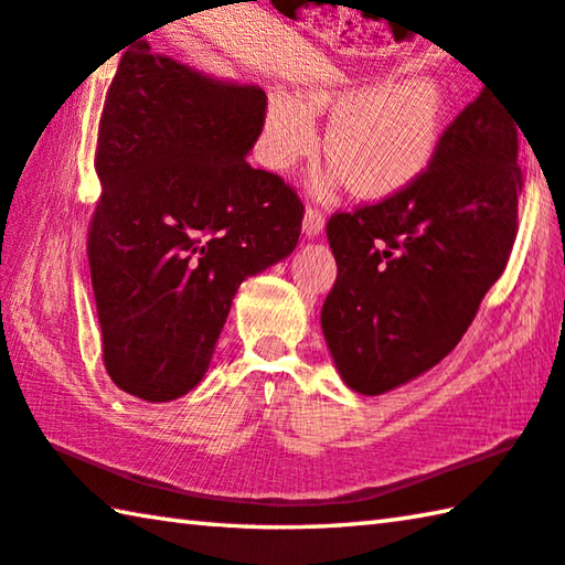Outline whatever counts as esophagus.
I'll use <instances>...</instances> for the list:
<instances>
[{"label":"esophagus","instance_id":"1","mask_svg":"<svg viewBox=\"0 0 565 565\" xmlns=\"http://www.w3.org/2000/svg\"><path fill=\"white\" fill-rule=\"evenodd\" d=\"M322 227H324V213L320 207L310 205L302 217V233L308 237H318L322 233Z\"/></svg>","mask_w":565,"mask_h":565}]
</instances>
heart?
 Instances as JSON below:
<instances>
[{"mask_svg": "<svg viewBox=\"0 0 565 565\" xmlns=\"http://www.w3.org/2000/svg\"><path fill=\"white\" fill-rule=\"evenodd\" d=\"M324 151L332 166L312 181L330 191L348 178L360 198L402 191L427 171L447 118V92L431 76H409L377 86H312L302 102L273 94L265 114L263 161L285 173L318 143L312 114H328Z\"/></svg>", "mask_w": 565, "mask_h": 565, "instance_id": "1", "label": "heart"}]
</instances>
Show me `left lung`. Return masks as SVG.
I'll return each mask as SVG.
<instances>
[{"instance_id": "8db88e82", "label": "left lung", "mask_w": 565, "mask_h": 565, "mask_svg": "<svg viewBox=\"0 0 565 565\" xmlns=\"http://www.w3.org/2000/svg\"><path fill=\"white\" fill-rule=\"evenodd\" d=\"M519 128L483 88L417 181L330 217L338 280L320 322L350 390L374 397L419 377L477 318L519 231Z\"/></svg>"}]
</instances>
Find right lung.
<instances>
[{"label":"right lung","instance_id":"right-lung-1","mask_svg":"<svg viewBox=\"0 0 565 565\" xmlns=\"http://www.w3.org/2000/svg\"><path fill=\"white\" fill-rule=\"evenodd\" d=\"M265 106L263 88L205 76L146 42L118 62L86 250L106 372L138 399L191 392L241 282L298 245V193L245 158Z\"/></svg>","mask_w":565,"mask_h":565}]
</instances>
